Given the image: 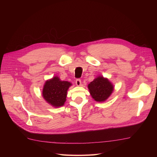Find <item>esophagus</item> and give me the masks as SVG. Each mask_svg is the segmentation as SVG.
<instances>
[{
    "label": "esophagus",
    "instance_id": "esophagus-1",
    "mask_svg": "<svg viewBox=\"0 0 157 157\" xmlns=\"http://www.w3.org/2000/svg\"><path fill=\"white\" fill-rule=\"evenodd\" d=\"M75 83H76V85L78 86H81V80H80V78H77V80H76Z\"/></svg>",
    "mask_w": 157,
    "mask_h": 157
}]
</instances>
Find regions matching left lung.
<instances>
[{
	"mask_svg": "<svg viewBox=\"0 0 157 157\" xmlns=\"http://www.w3.org/2000/svg\"><path fill=\"white\" fill-rule=\"evenodd\" d=\"M88 89L92 98L96 101H104L113 91V84L107 78L99 77L88 84Z\"/></svg>",
	"mask_w": 157,
	"mask_h": 157,
	"instance_id": "1",
	"label": "left lung"
}]
</instances>
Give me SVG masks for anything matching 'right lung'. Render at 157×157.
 <instances>
[{
  "label": "right lung",
  "instance_id": "obj_1",
  "mask_svg": "<svg viewBox=\"0 0 157 157\" xmlns=\"http://www.w3.org/2000/svg\"><path fill=\"white\" fill-rule=\"evenodd\" d=\"M71 85L70 82L61 81L58 77H54L46 82L42 90V96L52 106H63L66 101L67 90Z\"/></svg>",
  "mask_w": 157,
  "mask_h": 157
}]
</instances>
